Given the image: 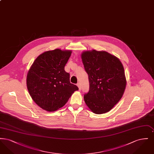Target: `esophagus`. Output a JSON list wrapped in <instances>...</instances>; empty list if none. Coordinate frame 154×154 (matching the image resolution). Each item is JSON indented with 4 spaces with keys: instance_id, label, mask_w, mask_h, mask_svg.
I'll list each match as a JSON object with an SVG mask.
<instances>
[{
    "instance_id": "34e87169",
    "label": "esophagus",
    "mask_w": 154,
    "mask_h": 154,
    "mask_svg": "<svg viewBox=\"0 0 154 154\" xmlns=\"http://www.w3.org/2000/svg\"><path fill=\"white\" fill-rule=\"evenodd\" d=\"M77 87H79V90L80 91L81 90V84L80 82H79V83H77Z\"/></svg>"
}]
</instances>
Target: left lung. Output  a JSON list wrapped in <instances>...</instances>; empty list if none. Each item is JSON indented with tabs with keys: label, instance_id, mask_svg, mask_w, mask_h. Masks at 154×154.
<instances>
[{
	"label": "left lung",
	"instance_id": "1",
	"mask_svg": "<svg viewBox=\"0 0 154 154\" xmlns=\"http://www.w3.org/2000/svg\"><path fill=\"white\" fill-rule=\"evenodd\" d=\"M81 56L89 81L85 103L95 114L107 112L124 95L126 85L124 66L117 57L105 51H85Z\"/></svg>",
	"mask_w": 154,
	"mask_h": 154
}]
</instances>
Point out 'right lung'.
I'll return each instance as SVG.
<instances>
[{
  "label": "right lung",
  "instance_id": "add662e5",
  "mask_svg": "<svg viewBox=\"0 0 154 154\" xmlns=\"http://www.w3.org/2000/svg\"><path fill=\"white\" fill-rule=\"evenodd\" d=\"M71 50L55 49L37 57L28 72L26 85L30 96L42 109L52 112L65 105L79 88L70 82L65 66Z\"/></svg>",
  "mask_w": 154,
  "mask_h": 154
}]
</instances>
